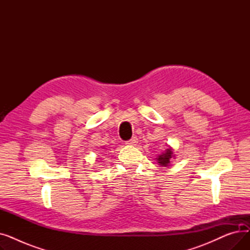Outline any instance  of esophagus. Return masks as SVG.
<instances>
[{"label":"esophagus","mask_w":250,"mask_h":250,"mask_svg":"<svg viewBox=\"0 0 250 250\" xmlns=\"http://www.w3.org/2000/svg\"><path fill=\"white\" fill-rule=\"evenodd\" d=\"M137 143H138V138L137 137H133L129 141H127L125 144H126V145H136Z\"/></svg>","instance_id":"esophagus-1"}]
</instances>
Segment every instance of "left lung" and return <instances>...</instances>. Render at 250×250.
Masks as SVG:
<instances>
[{"mask_svg":"<svg viewBox=\"0 0 250 250\" xmlns=\"http://www.w3.org/2000/svg\"><path fill=\"white\" fill-rule=\"evenodd\" d=\"M172 158H174L172 148H168L161 155L158 156V158H156V159H157V161H158L159 165L167 167V166H169L170 160H171Z\"/></svg>","mask_w":250,"mask_h":250,"instance_id":"obj_1","label":"left lung"}]
</instances>
